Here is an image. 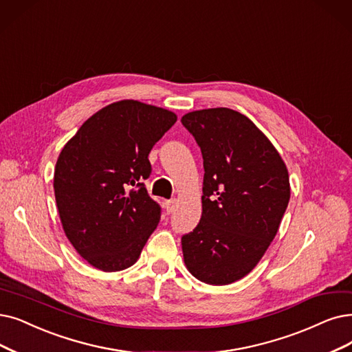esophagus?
<instances>
[{"instance_id":"esophagus-1","label":"esophagus","mask_w":352,"mask_h":352,"mask_svg":"<svg viewBox=\"0 0 352 352\" xmlns=\"http://www.w3.org/2000/svg\"><path fill=\"white\" fill-rule=\"evenodd\" d=\"M176 208V199H168L166 201V210L168 214H172Z\"/></svg>"}]
</instances>
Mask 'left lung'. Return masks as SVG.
I'll list each match as a JSON object with an SVG mask.
<instances>
[{"mask_svg":"<svg viewBox=\"0 0 352 352\" xmlns=\"http://www.w3.org/2000/svg\"><path fill=\"white\" fill-rule=\"evenodd\" d=\"M184 127L204 159L202 217L182 236L188 270L204 283L230 285L264 256L290 199L280 154L245 116L230 108L193 111Z\"/></svg>","mask_w":352,"mask_h":352,"instance_id":"1","label":"left lung"}]
</instances>
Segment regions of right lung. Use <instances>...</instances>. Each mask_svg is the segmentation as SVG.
<instances>
[{"label": "right lung", "instance_id": "add662e5", "mask_svg": "<svg viewBox=\"0 0 352 352\" xmlns=\"http://www.w3.org/2000/svg\"><path fill=\"white\" fill-rule=\"evenodd\" d=\"M172 111L133 100L111 104L62 148L53 188L67 240L95 269L133 265L160 221L143 184L148 153L176 122Z\"/></svg>", "mask_w": 352, "mask_h": 352}]
</instances>
